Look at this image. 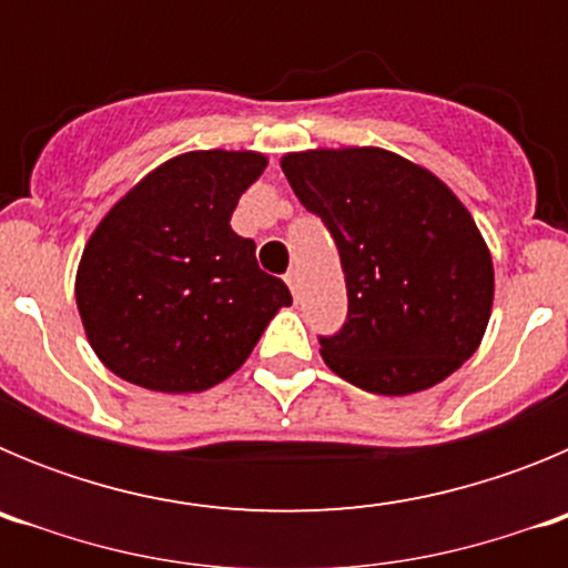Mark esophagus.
Listing matches in <instances>:
<instances>
[{
  "instance_id": "34e87169",
  "label": "esophagus",
  "mask_w": 568,
  "mask_h": 568,
  "mask_svg": "<svg viewBox=\"0 0 568 568\" xmlns=\"http://www.w3.org/2000/svg\"><path fill=\"white\" fill-rule=\"evenodd\" d=\"M284 281H287V287L293 290L295 298H298V287H301V275H298V270H290V273L284 275Z\"/></svg>"
}]
</instances>
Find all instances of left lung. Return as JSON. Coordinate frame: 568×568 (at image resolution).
Instances as JSON below:
<instances>
[{
	"label": "left lung",
	"instance_id": "obj_1",
	"mask_svg": "<svg viewBox=\"0 0 568 568\" xmlns=\"http://www.w3.org/2000/svg\"><path fill=\"white\" fill-rule=\"evenodd\" d=\"M298 202L327 224L346 281V321L321 358L375 395L440 384L480 346L495 298L484 235L458 195L381 148L287 153Z\"/></svg>",
	"mask_w": 568,
	"mask_h": 568
}]
</instances>
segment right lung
Wrapping results in <instances>:
<instances>
[{"instance_id":"1","label":"right lung","mask_w":568,"mask_h":568,"mask_svg":"<svg viewBox=\"0 0 568 568\" xmlns=\"http://www.w3.org/2000/svg\"><path fill=\"white\" fill-rule=\"evenodd\" d=\"M267 168L253 150H193L110 207L84 244L77 307L110 373L153 393H204L250 358L287 284L230 227Z\"/></svg>"}]
</instances>
